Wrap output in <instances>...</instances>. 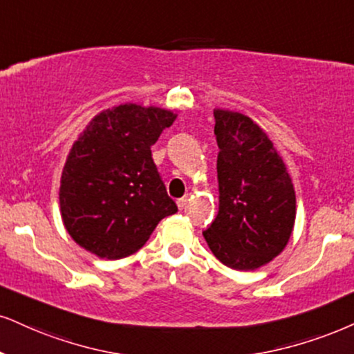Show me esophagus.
<instances>
[{
  "label": "esophagus",
  "instance_id": "obj_1",
  "mask_svg": "<svg viewBox=\"0 0 354 354\" xmlns=\"http://www.w3.org/2000/svg\"><path fill=\"white\" fill-rule=\"evenodd\" d=\"M187 205H189V195H185V197L177 200V207L180 208V210H185Z\"/></svg>",
  "mask_w": 354,
  "mask_h": 354
}]
</instances>
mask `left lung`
Segmentation results:
<instances>
[{
    "mask_svg": "<svg viewBox=\"0 0 354 354\" xmlns=\"http://www.w3.org/2000/svg\"><path fill=\"white\" fill-rule=\"evenodd\" d=\"M220 207L203 231L218 261L254 270L282 252L294 230L295 190L286 164L250 116L215 110Z\"/></svg>",
    "mask_w": 354,
    "mask_h": 354,
    "instance_id": "8db88e82",
    "label": "left lung"
}]
</instances>
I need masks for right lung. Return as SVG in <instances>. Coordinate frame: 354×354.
<instances>
[{"mask_svg":"<svg viewBox=\"0 0 354 354\" xmlns=\"http://www.w3.org/2000/svg\"><path fill=\"white\" fill-rule=\"evenodd\" d=\"M177 115L126 103L93 118L73 142L60 178V213L78 246L120 259L144 246L160 220L177 212L151 146Z\"/></svg>","mask_w":354,"mask_h":354,"instance_id":"right-lung-1","label":"right lung"}]
</instances>
